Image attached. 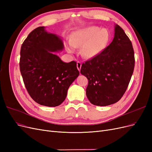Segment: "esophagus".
Listing matches in <instances>:
<instances>
[{
  "mask_svg": "<svg viewBox=\"0 0 152 152\" xmlns=\"http://www.w3.org/2000/svg\"><path fill=\"white\" fill-rule=\"evenodd\" d=\"M81 66H82V63L79 61H77V69L79 70V71L80 70V68H81Z\"/></svg>",
  "mask_w": 152,
  "mask_h": 152,
  "instance_id": "obj_1",
  "label": "esophagus"
}]
</instances>
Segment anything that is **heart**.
<instances>
[{"label": "heart", "instance_id": "heart-1", "mask_svg": "<svg viewBox=\"0 0 152 152\" xmlns=\"http://www.w3.org/2000/svg\"><path fill=\"white\" fill-rule=\"evenodd\" d=\"M109 37V32L106 28L89 26L73 32L66 49L68 52L72 53L75 48L82 47V56L86 58H93L97 56L107 47Z\"/></svg>", "mask_w": 152, "mask_h": 152}]
</instances>
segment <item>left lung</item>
<instances>
[{
	"label": "left lung",
	"instance_id": "left-lung-1",
	"mask_svg": "<svg viewBox=\"0 0 152 152\" xmlns=\"http://www.w3.org/2000/svg\"><path fill=\"white\" fill-rule=\"evenodd\" d=\"M134 64L131 40L116 25L112 43L97 56L82 65L81 74L88 80L86 96L89 102L101 107L118 102L129 84Z\"/></svg>",
	"mask_w": 152,
	"mask_h": 152
}]
</instances>
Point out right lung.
Wrapping results in <instances>:
<instances>
[{
  "label": "right lung",
  "instance_id": "right-lung-1",
  "mask_svg": "<svg viewBox=\"0 0 152 152\" xmlns=\"http://www.w3.org/2000/svg\"><path fill=\"white\" fill-rule=\"evenodd\" d=\"M63 49L61 39L44 26L31 31L22 44L20 68L28 94L40 105L54 107L65 101L69 87L79 76L77 63H65L56 52Z\"/></svg>",
  "mask_w": 152,
  "mask_h": 152
}]
</instances>
